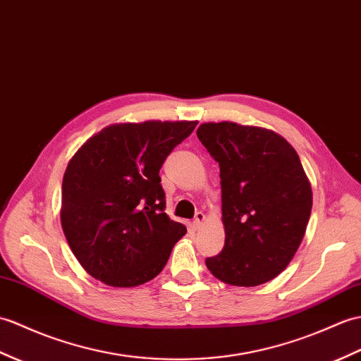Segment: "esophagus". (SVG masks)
I'll use <instances>...</instances> for the list:
<instances>
[{"mask_svg":"<svg viewBox=\"0 0 361 361\" xmlns=\"http://www.w3.org/2000/svg\"><path fill=\"white\" fill-rule=\"evenodd\" d=\"M204 220H206V215H204L203 212H197V214H195V220L192 221V224H194V229H195V231L201 229V226L204 224Z\"/></svg>","mask_w":361,"mask_h":361,"instance_id":"34e87169","label":"esophagus"}]
</instances>
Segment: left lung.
I'll use <instances>...</instances> for the list:
<instances>
[{
	"mask_svg": "<svg viewBox=\"0 0 361 361\" xmlns=\"http://www.w3.org/2000/svg\"><path fill=\"white\" fill-rule=\"evenodd\" d=\"M220 164L224 247L206 258L214 276L232 286L267 283L286 269L305 237L312 189L300 157L274 130L232 121L197 130Z\"/></svg>",
	"mask_w": 361,
	"mask_h": 361,
	"instance_id": "8db88e82",
	"label": "left lung"
}]
</instances>
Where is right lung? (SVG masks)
I'll list each match as a JSON object with an SVG mask.
<instances>
[{
  "instance_id": "1",
  "label": "right lung",
  "mask_w": 361,
  "mask_h": 361,
  "mask_svg": "<svg viewBox=\"0 0 361 361\" xmlns=\"http://www.w3.org/2000/svg\"><path fill=\"white\" fill-rule=\"evenodd\" d=\"M197 123L111 124L71 158L61 226L73 255L94 279L135 288L163 271L186 228L164 212L160 169Z\"/></svg>"
}]
</instances>
